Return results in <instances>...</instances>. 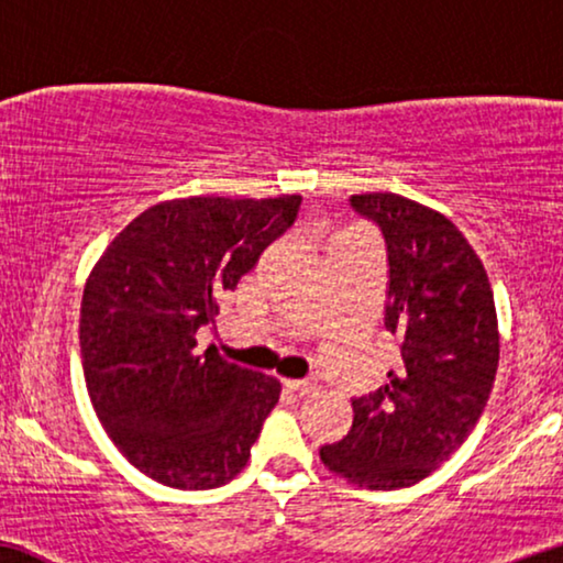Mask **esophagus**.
<instances>
[{"label":"esophagus","mask_w":563,"mask_h":563,"mask_svg":"<svg viewBox=\"0 0 563 563\" xmlns=\"http://www.w3.org/2000/svg\"><path fill=\"white\" fill-rule=\"evenodd\" d=\"M285 387H290L292 391H298V394H310L316 389V379H288V382H285Z\"/></svg>","instance_id":"obj_1"}]
</instances>
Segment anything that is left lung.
Wrapping results in <instances>:
<instances>
[{
    "label": "left lung",
    "instance_id": "left-lung-1",
    "mask_svg": "<svg viewBox=\"0 0 563 563\" xmlns=\"http://www.w3.org/2000/svg\"><path fill=\"white\" fill-rule=\"evenodd\" d=\"M387 242L384 325L401 362L389 382L356 397L354 424L321 460L368 490L415 485L467 440L498 372V318L488 273L448 217L374 191L349 199Z\"/></svg>",
    "mask_w": 563,
    "mask_h": 563
}]
</instances>
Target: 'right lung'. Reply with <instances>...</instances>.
Here are the masks:
<instances>
[{"mask_svg":"<svg viewBox=\"0 0 563 563\" xmlns=\"http://www.w3.org/2000/svg\"><path fill=\"white\" fill-rule=\"evenodd\" d=\"M300 197L162 201L115 238L80 306L93 409L133 467L179 490L220 488L247 465L280 382L197 351L217 296L292 228Z\"/></svg>","mask_w":563,"mask_h":563,"instance_id":"1","label":"right lung"}]
</instances>
